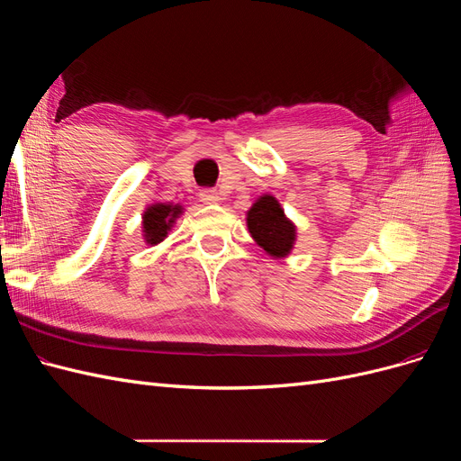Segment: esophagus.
<instances>
[{"label":"esophagus","mask_w":461,"mask_h":461,"mask_svg":"<svg viewBox=\"0 0 461 461\" xmlns=\"http://www.w3.org/2000/svg\"><path fill=\"white\" fill-rule=\"evenodd\" d=\"M200 200L203 202V203H217V202H221V196H219V192L217 190H202L200 192Z\"/></svg>","instance_id":"34e87169"}]
</instances>
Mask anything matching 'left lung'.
<instances>
[{
    "mask_svg": "<svg viewBox=\"0 0 461 461\" xmlns=\"http://www.w3.org/2000/svg\"><path fill=\"white\" fill-rule=\"evenodd\" d=\"M248 230L265 252L273 258H285L296 242V227L286 215L276 198L265 194L246 215Z\"/></svg>",
    "mask_w": 461,
    "mask_h": 461,
    "instance_id": "obj_1",
    "label": "left lung"
}]
</instances>
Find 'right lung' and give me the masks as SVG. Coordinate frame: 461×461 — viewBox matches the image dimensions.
<instances>
[{"label": "right lung", "instance_id": "add662e5", "mask_svg": "<svg viewBox=\"0 0 461 461\" xmlns=\"http://www.w3.org/2000/svg\"><path fill=\"white\" fill-rule=\"evenodd\" d=\"M183 213V205L173 203H153L142 215V232L146 244L156 246L167 239V232L171 230L178 215Z\"/></svg>", "mask_w": 461, "mask_h": 461}]
</instances>
